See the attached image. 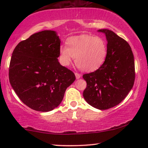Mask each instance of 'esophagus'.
<instances>
[{"label": "esophagus", "mask_w": 148, "mask_h": 148, "mask_svg": "<svg viewBox=\"0 0 148 148\" xmlns=\"http://www.w3.org/2000/svg\"><path fill=\"white\" fill-rule=\"evenodd\" d=\"M75 75L76 79H79L81 77V75L79 73H75Z\"/></svg>", "instance_id": "esophagus-1"}]
</instances>
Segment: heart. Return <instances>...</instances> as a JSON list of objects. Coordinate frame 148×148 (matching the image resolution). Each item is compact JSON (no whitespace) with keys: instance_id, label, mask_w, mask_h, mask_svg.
I'll use <instances>...</instances> for the list:
<instances>
[{"instance_id":"heart-1","label":"heart","mask_w":148,"mask_h":148,"mask_svg":"<svg viewBox=\"0 0 148 148\" xmlns=\"http://www.w3.org/2000/svg\"><path fill=\"white\" fill-rule=\"evenodd\" d=\"M108 47L106 40L100 36L81 35L71 38L67 46L60 47V58L62 63L68 65L72 58L81 70L87 72L98 69L106 59Z\"/></svg>"}]
</instances>
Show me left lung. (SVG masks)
<instances>
[{"mask_svg":"<svg viewBox=\"0 0 148 148\" xmlns=\"http://www.w3.org/2000/svg\"><path fill=\"white\" fill-rule=\"evenodd\" d=\"M106 37L107 55L98 69L84 74L83 96L94 108L106 110L121 103L132 89L135 78L134 56L126 40L109 29H99Z\"/></svg>","mask_w":148,"mask_h":148,"instance_id":"left-lung-1","label":"left lung"}]
</instances>
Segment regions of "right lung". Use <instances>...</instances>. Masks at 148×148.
<instances>
[{"label":"right lung","mask_w":148,"mask_h":148,"mask_svg":"<svg viewBox=\"0 0 148 148\" xmlns=\"http://www.w3.org/2000/svg\"><path fill=\"white\" fill-rule=\"evenodd\" d=\"M60 45L56 32L44 30L20 42L12 54L10 84L20 100L34 110L48 112L57 107L75 80L73 72L58 61Z\"/></svg>","instance_id":"obj_1"}]
</instances>
